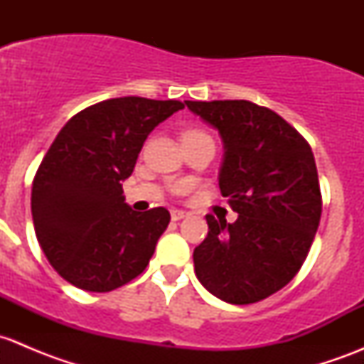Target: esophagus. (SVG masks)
I'll list each match as a JSON object with an SVG mask.
<instances>
[{"label":"esophagus","mask_w":364,"mask_h":364,"mask_svg":"<svg viewBox=\"0 0 364 364\" xmlns=\"http://www.w3.org/2000/svg\"><path fill=\"white\" fill-rule=\"evenodd\" d=\"M186 216H188V213L183 211V209H171V218L174 220V222L186 218Z\"/></svg>","instance_id":"34e87169"}]
</instances>
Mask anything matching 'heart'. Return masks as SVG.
Returning <instances> with one entry per match:
<instances>
[{
  "mask_svg": "<svg viewBox=\"0 0 364 364\" xmlns=\"http://www.w3.org/2000/svg\"><path fill=\"white\" fill-rule=\"evenodd\" d=\"M185 135H208V134H204V132H200V130H188V132H185Z\"/></svg>",
  "mask_w": 364,
  "mask_h": 364,
  "instance_id": "obj_1",
  "label": "heart"
}]
</instances>
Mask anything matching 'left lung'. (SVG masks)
<instances>
[{
    "instance_id": "8db88e82",
    "label": "left lung",
    "mask_w": 364,
    "mask_h": 364,
    "mask_svg": "<svg viewBox=\"0 0 364 364\" xmlns=\"http://www.w3.org/2000/svg\"><path fill=\"white\" fill-rule=\"evenodd\" d=\"M225 144L220 192L237 220L205 215L196 274L218 299L250 304L284 289L303 266L322 213L317 165L306 139L248 100L185 102Z\"/></svg>"
}]
</instances>
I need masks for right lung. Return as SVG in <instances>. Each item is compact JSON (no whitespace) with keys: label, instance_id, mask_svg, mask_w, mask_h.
<instances>
[{"label":"right lung","instance_id":"add662e5","mask_svg":"<svg viewBox=\"0 0 364 364\" xmlns=\"http://www.w3.org/2000/svg\"><path fill=\"white\" fill-rule=\"evenodd\" d=\"M183 107L179 100L111 98L77 112L56 135L33 179L31 215L47 260L68 284L109 292L146 269L171 215L134 211L121 181L149 132Z\"/></svg>","mask_w":364,"mask_h":364}]
</instances>
